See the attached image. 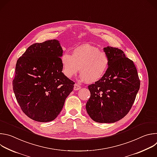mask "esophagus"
Segmentation results:
<instances>
[{
    "label": "esophagus",
    "instance_id": "1",
    "mask_svg": "<svg viewBox=\"0 0 157 157\" xmlns=\"http://www.w3.org/2000/svg\"><path fill=\"white\" fill-rule=\"evenodd\" d=\"M81 88V86L78 84H75V86H74V90L75 91H77V90H79V89H80Z\"/></svg>",
    "mask_w": 157,
    "mask_h": 157
}]
</instances>
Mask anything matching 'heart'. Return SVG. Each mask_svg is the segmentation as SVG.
<instances>
[{
  "mask_svg": "<svg viewBox=\"0 0 157 157\" xmlns=\"http://www.w3.org/2000/svg\"><path fill=\"white\" fill-rule=\"evenodd\" d=\"M61 62L63 73L66 78L75 76L79 70L81 80L94 83L104 76L109 68L110 59L105 52L85 44L75 48L71 55L64 53Z\"/></svg>",
  "mask_w": 157,
  "mask_h": 157,
  "instance_id": "1",
  "label": "heart"
}]
</instances>
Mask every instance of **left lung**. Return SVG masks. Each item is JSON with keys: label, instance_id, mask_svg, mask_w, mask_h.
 Here are the masks:
<instances>
[{"label": "left lung", "instance_id": "left-lung-1", "mask_svg": "<svg viewBox=\"0 0 157 157\" xmlns=\"http://www.w3.org/2000/svg\"><path fill=\"white\" fill-rule=\"evenodd\" d=\"M110 59L104 76L88 86L91 97L86 109L90 117L99 123H114L130 111L140 89V81L133 61L124 52L111 47L104 48Z\"/></svg>", "mask_w": 157, "mask_h": 157}]
</instances>
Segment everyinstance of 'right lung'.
<instances>
[{"label": "right lung", "mask_w": 157, "mask_h": 157, "mask_svg": "<svg viewBox=\"0 0 157 157\" xmlns=\"http://www.w3.org/2000/svg\"><path fill=\"white\" fill-rule=\"evenodd\" d=\"M59 42L51 40L32 44L16 64L13 90L21 110L40 122L52 121L60 113L75 82L62 73Z\"/></svg>", "instance_id": "1"}]
</instances>
